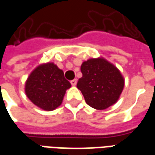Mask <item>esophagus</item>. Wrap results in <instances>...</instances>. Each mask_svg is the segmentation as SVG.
Segmentation results:
<instances>
[{
    "label": "esophagus",
    "mask_w": 155,
    "mask_h": 155,
    "mask_svg": "<svg viewBox=\"0 0 155 155\" xmlns=\"http://www.w3.org/2000/svg\"><path fill=\"white\" fill-rule=\"evenodd\" d=\"M71 84H72L73 86L76 85V84H77V80H76V79H74V80H72V81H71Z\"/></svg>",
    "instance_id": "34e87169"
}]
</instances>
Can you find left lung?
I'll return each instance as SVG.
<instances>
[{
    "instance_id": "obj_1",
    "label": "left lung",
    "mask_w": 155,
    "mask_h": 155,
    "mask_svg": "<svg viewBox=\"0 0 155 155\" xmlns=\"http://www.w3.org/2000/svg\"><path fill=\"white\" fill-rule=\"evenodd\" d=\"M77 88L85 102L96 110H105L116 103L124 85V80L114 64L103 58L83 62Z\"/></svg>"
}]
</instances>
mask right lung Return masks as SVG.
I'll use <instances>...</instances> for the list:
<instances>
[{
  "label": "right lung",
  "mask_w": 155,
  "mask_h": 155,
  "mask_svg": "<svg viewBox=\"0 0 155 155\" xmlns=\"http://www.w3.org/2000/svg\"><path fill=\"white\" fill-rule=\"evenodd\" d=\"M71 86L63 71L54 63H46L31 73L25 82V91L33 104L51 111L61 105L65 91Z\"/></svg>",
  "instance_id": "right-lung-1"
}]
</instances>
